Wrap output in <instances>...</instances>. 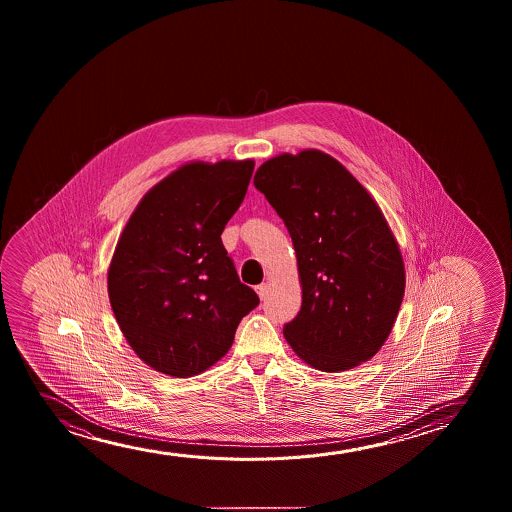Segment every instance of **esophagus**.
<instances>
[{"mask_svg": "<svg viewBox=\"0 0 512 512\" xmlns=\"http://www.w3.org/2000/svg\"><path fill=\"white\" fill-rule=\"evenodd\" d=\"M267 288L269 287H267L266 283H262V285H257V287H255V292L259 294L260 299H264V297H266Z\"/></svg>", "mask_w": 512, "mask_h": 512, "instance_id": "34e87169", "label": "esophagus"}]
</instances>
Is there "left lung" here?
<instances>
[{"label":"left lung","instance_id":"1","mask_svg":"<svg viewBox=\"0 0 512 512\" xmlns=\"http://www.w3.org/2000/svg\"><path fill=\"white\" fill-rule=\"evenodd\" d=\"M294 243L302 306L283 334L318 371H346L378 353L406 287L397 241L378 204L334 157L283 154L253 178Z\"/></svg>","mask_w":512,"mask_h":512}]
</instances>
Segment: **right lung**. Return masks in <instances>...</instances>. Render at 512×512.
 Returning a JSON list of instances; mask_svg holds the SVG:
<instances>
[{"label":"right lung","instance_id":"1","mask_svg":"<svg viewBox=\"0 0 512 512\" xmlns=\"http://www.w3.org/2000/svg\"><path fill=\"white\" fill-rule=\"evenodd\" d=\"M253 166L185 164L147 192L122 231L108 269L110 304L127 343L155 371L175 378L206 371L259 306L220 238Z\"/></svg>","mask_w":512,"mask_h":512}]
</instances>
